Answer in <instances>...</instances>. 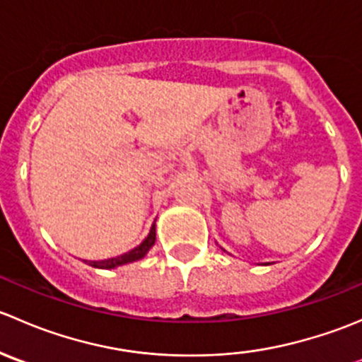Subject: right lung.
I'll return each instance as SVG.
<instances>
[{"label": "right lung", "instance_id": "add662e5", "mask_svg": "<svg viewBox=\"0 0 362 362\" xmlns=\"http://www.w3.org/2000/svg\"><path fill=\"white\" fill-rule=\"evenodd\" d=\"M154 243H156V222L152 224L151 233H148L147 238H145L140 245L134 247L133 250L126 252V254H122V255H117V257L105 259V261H86V262L89 266H93V268L112 269V268H117V266L127 264V262H133V261H138V259L145 257V254L152 249V245H154Z\"/></svg>", "mask_w": 362, "mask_h": 362}]
</instances>
